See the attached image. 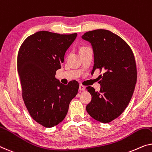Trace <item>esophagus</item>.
Returning <instances> with one entry per match:
<instances>
[{"label": "esophagus", "instance_id": "obj_1", "mask_svg": "<svg viewBox=\"0 0 152 152\" xmlns=\"http://www.w3.org/2000/svg\"><path fill=\"white\" fill-rule=\"evenodd\" d=\"M85 86L80 85V86H79V91H85Z\"/></svg>", "mask_w": 152, "mask_h": 152}]
</instances>
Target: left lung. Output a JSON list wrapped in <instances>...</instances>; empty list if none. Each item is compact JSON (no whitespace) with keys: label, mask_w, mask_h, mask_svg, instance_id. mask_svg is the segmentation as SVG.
I'll return each mask as SVG.
<instances>
[{"label":"left lung","mask_w":152,"mask_h":152,"mask_svg":"<svg viewBox=\"0 0 152 152\" xmlns=\"http://www.w3.org/2000/svg\"><path fill=\"white\" fill-rule=\"evenodd\" d=\"M82 39L91 44L95 70H102L99 91L87 87L91 101L86 107L94 119L109 123L118 117L128 105L137 83V67L130 47L123 39L104 29L89 31Z\"/></svg>","instance_id":"obj_1"}]
</instances>
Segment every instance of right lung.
I'll list each match as a JSON object with an SVG mask.
<instances>
[{
    "instance_id": "1",
    "label": "right lung",
    "mask_w": 152,
    "mask_h": 152,
    "mask_svg": "<svg viewBox=\"0 0 152 152\" xmlns=\"http://www.w3.org/2000/svg\"><path fill=\"white\" fill-rule=\"evenodd\" d=\"M76 37L77 33L39 31L28 36L18 52V72L24 104L31 117L46 128L64 119L70 102L78 94V82L65 85L55 78Z\"/></svg>"
}]
</instances>
